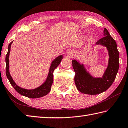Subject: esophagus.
Here are the masks:
<instances>
[{
    "mask_svg": "<svg viewBox=\"0 0 128 128\" xmlns=\"http://www.w3.org/2000/svg\"><path fill=\"white\" fill-rule=\"evenodd\" d=\"M74 55V52H69V57H73Z\"/></svg>",
    "mask_w": 128,
    "mask_h": 128,
    "instance_id": "obj_1",
    "label": "esophagus"
}]
</instances>
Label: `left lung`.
<instances>
[{"instance_id": "1", "label": "left lung", "mask_w": 128, "mask_h": 128, "mask_svg": "<svg viewBox=\"0 0 128 128\" xmlns=\"http://www.w3.org/2000/svg\"><path fill=\"white\" fill-rule=\"evenodd\" d=\"M104 36L96 43V45L106 47L108 51V67L102 77H94L87 70L84 64L76 60H72V66L76 73L74 82L78 90L83 94L94 95L104 92L112 85L119 70V53L116 41L105 28Z\"/></svg>"}]
</instances>
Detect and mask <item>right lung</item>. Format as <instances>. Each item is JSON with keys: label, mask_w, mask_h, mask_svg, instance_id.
Returning a JSON list of instances; mask_svg holds the SVG:
<instances>
[{"label": "right lung", "mask_w": 128, "mask_h": 128, "mask_svg": "<svg viewBox=\"0 0 128 128\" xmlns=\"http://www.w3.org/2000/svg\"><path fill=\"white\" fill-rule=\"evenodd\" d=\"M13 41L9 44L8 52L6 54V76H7V78L10 82V84L14 88V90L18 93H19L20 94L24 96L25 97H27L28 98H40V97L46 96L50 92L51 90V87L53 82V72H54L55 68H56L60 64L63 58L62 55H59L56 57L55 59L52 60V62L51 63L49 71L46 80L42 84H41L40 86L37 87L34 89L32 90H27L25 88H23L20 87L15 83L14 81L13 80L12 77L10 76V74L9 73V54L10 52V47L12 44L13 43Z\"/></svg>", "instance_id": "obj_1"}]
</instances>
